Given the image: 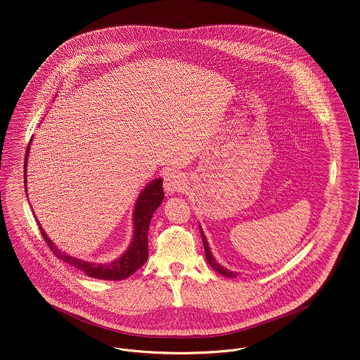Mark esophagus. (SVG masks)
<instances>
[{
    "label": "esophagus",
    "mask_w": 360,
    "mask_h": 360,
    "mask_svg": "<svg viewBox=\"0 0 360 360\" xmlns=\"http://www.w3.org/2000/svg\"><path fill=\"white\" fill-rule=\"evenodd\" d=\"M163 185H165V190L167 193H176L181 191L182 188H185V176L181 172L176 170H167L163 175Z\"/></svg>",
    "instance_id": "34e87169"
}]
</instances>
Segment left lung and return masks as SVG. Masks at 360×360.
<instances>
[{
	"label": "left lung",
	"mask_w": 360,
	"mask_h": 360,
	"mask_svg": "<svg viewBox=\"0 0 360 360\" xmlns=\"http://www.w3.org/2000/svg\"><path fill=\"white\" fill-rule=\"evenodd\" d=\"M201 238H202V241H204V247H205L206 260H207V263H209V264L213 267V270H216L219 274L224 275V276H228V278H235V276H236V273H233V271H229V270L224 269L221 264H219V263L214 260V257H213L212 252H210V250H209V245H207V241H206L205 235H204L202 229H201Z\"/></svg>",
	"instance_id": "left-lung-1"
}]
</instances>
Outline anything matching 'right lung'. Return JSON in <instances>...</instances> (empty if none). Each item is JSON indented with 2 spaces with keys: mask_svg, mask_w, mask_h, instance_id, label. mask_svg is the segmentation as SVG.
<instances>
[{
  "mask_svg": "<svg viewBox=\"0 0 360 360\" xmlns=\"http://www.w3.org/2000/svg\"><path fill=\"white\" fill-rule=\"evenodd\" d=\"M31 141L32 140H30V144L25 151L24 184H27V156L30 153ZM162 186H163L162 179H155L140 193V195L137 198L136 206H135V214H134V226H135L134 241H132L129 250L122 257L112 263L97 264V263L85 262V260H81L77 257H70L65 252H60L59 250H56L53 243L47 238L46 232L39 225L41 236H43V239L46 240L47 245L50 247V250L55 257L66 262L70 266L84 271L87 276L103 279V281L125 279L137 271L146 263V260L148 257V236L147 235H148L151 217H153L155 210L158 209V206L162 204L163 197H165ZM25 190H27V186H25Z\"/></svg>",
  "mask_w": 360,
  "mask_h": 360,
  "instance_id": "add662e5",
  "label": "right lung"
}]
</instances>
